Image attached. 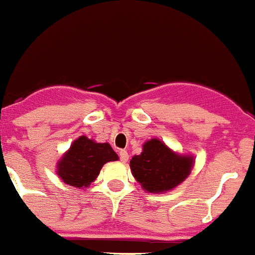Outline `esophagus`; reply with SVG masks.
<instances>
[{"mask_svg": "<svg viewBox=\"0 0 255 255\" xmlns=\"http://www.w3.org/2000/svg\"><path fill=\"white\" fill-rule=\"evenodd\" d=\"M119 155H120V160L123 163H126L128 162V159H129V154H128V151L123 150V149L119 151Z\"/></svg>", "mask_w": 255, "mask_h": 255, "instance_id": "obj_1", "label": "esophagus"}]
</instances>
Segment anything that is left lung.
<instances>
[{
	"label": "left lung",
	"instance_id": "8db88e82",
	"mask_svg": "<svg viewBox=\"0 0 255 255\" xmlns=\"http://www.w3.org/2000/svg\"><path fill=\"white\" fill-rule=\"evenodd\" d=\"M191 156H181L168 149L158 139L146 141L143 153L132 156L130 168L144 190L148 192H165L187 178L192 168Z\"/></svg>",
	"mask_w": 255,
	"mask_h": 255
}]
</instances>
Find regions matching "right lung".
<instances>
[{
  "mask_svg": "<svg viewBox=\"0 0 255 255\" xmlns=\"http://www.w3.org/2000/svg\"><path fill=\"white\" fill-rule=\"evenodd\" d=\"M119 156L107 143H95L81 136L72 144L58 164V174L69 186L87 187L99 176L102 165Z\"/></svg>",
  "mask_w": 255,
  "mask_h": 255,
  "instance_id": "1",
  "label": "right lung"
}]
</instances>
